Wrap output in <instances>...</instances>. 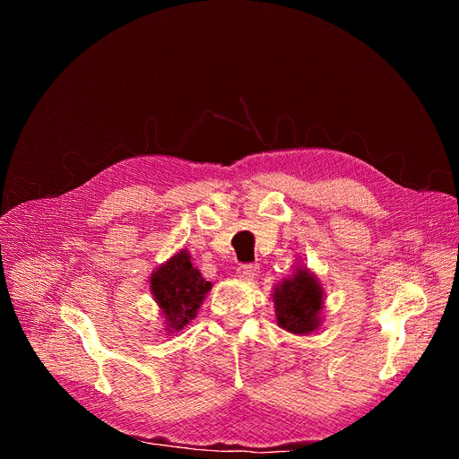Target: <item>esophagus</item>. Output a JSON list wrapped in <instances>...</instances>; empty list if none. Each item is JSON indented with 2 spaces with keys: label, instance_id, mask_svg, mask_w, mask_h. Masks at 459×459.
<instances>
[{
  "label": "esophagus",
  "instance_id": "34e87169",
  "mask_svg": "<svg viewBox=\"0 0 459 459\" xmlns=\"http://www.w3.org/2000/svg\"><path fill=\"white\" fill-rule=\"evenodd\" d=\"M258 266L256 264H239L238 266V277H242V279H246V281H253L256 275H258Z\"/></svg>",
  "mask_w": 459,
  "mask_h": 459
}]
</instances>
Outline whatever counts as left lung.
I'll return each instance as SVG.
<instances>
[{
    "instance_id": "left-lung-1",
    "label": "left lung",
    "mask_w": 459,
    "mask_h": 459,
    "mask_svg": "<svg viewBox=\"0 0 459 459\" xmlns=\"http://www.w3.org/2000/svg\"><path fill=\"white\" fill-rule=\"evenodd\" d=\"M273 301L277 322L282 329L307 334L318 327V312L324 303L322 288L307 270L301 268L294 277L284 279L275 288Z\"/></svg>"
}]
</instances>
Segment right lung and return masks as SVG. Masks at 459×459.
<instances>
[{
	"mask_svg": "<svg viewBox=\"0 0 459 459\" xmlns=\"http://www.w3.org/2000/svg\"><path fill=\"white\" fill-rule=\"evenodd\" d=\"M152 294L167 318V327L178 331L195 318L197 310L212 288L199 270L193 268L189 255L180 251L152 275Z\"/></svg>",
	"mask_w": 459,
	"mask_h": 459,
	"instance_id": "obj_1",
	"label": "right lung"
}]
</instances>
